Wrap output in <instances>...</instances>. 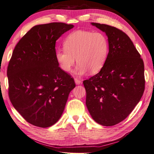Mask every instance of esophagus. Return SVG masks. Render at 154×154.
Wrapping results in <instances>:
<instances>
[{
  "label": "esophagus",
  "mask_w": 154,
  "mask_h": 154,
  "mask_svg": "<svg viewBox=\"0 0 154 154\" xmlns=\"http://www.w3.org/2000/svg\"><path fill=\"white\" fill-rule=\"evenodd\" d=\"M74 81H75V84L77 85H79L82 83V81L80 79H77V78L75 79Z\"/></svg>",
  "instance_id": "34e87169"
}]
</instances>
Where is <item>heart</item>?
I'll list each match as a JSON object with an SVG mask.
<instances>
[{
  "label": "heart",
  "instance_id": "heart-1",
  "mask_svg": "<svg viewBox=\"0 0 154 154\" xmlns=\"http://www.w3.org/2000/svg\"><path fill=\"white\" fill-rule=\"evenodd\" d=\"M65 49H59L55 58L60 69L69 72L77 62L74 73L82 75L89 70L96 73L103 68L109 53L107 36L100 32L76 30L69 34L64 42Z\"/></svg>",
  "mask_w": 154,
  "mask_h": 154
}]
</instances>
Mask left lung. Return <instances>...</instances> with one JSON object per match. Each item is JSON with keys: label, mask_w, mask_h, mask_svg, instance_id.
<instances>
[{"label": "left lung", "mask_w": 154, "mask_h": 154, "mask_svg": "<svg viewBox=\"0 0 154 154\" xmlns=\"http://www.w3.org/2000/svg\"><path fill=\"white\" fill-rule=\"evenodd\" d=\"M108 38L109 53L100 72L83 81L86 105L93 120L112 126L127 118L144 90L143 59L127 34L115 27L91 23Z\"/></svg>", "instance_id": "obj_1"}]
</instances>
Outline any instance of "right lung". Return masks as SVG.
Masks as SVG:
<instances>
[{"label": "right lung", "mask_w": 154, "mask_h": 154, "mask_svg": "<svg viewBox=\"0 0 154 154\" xmlns=\"http://www.w3.org/2000/svg\"><path fill=\"white\" fill-rule=\"evenodd\" d=\"M73 27L63 23L36 25L13 51L7 71L10 100L25 120L37 127L58 122L75 87L55 58L56 41Z\"/></svg>", "instance_id": "obj_1"}]
</instances>
